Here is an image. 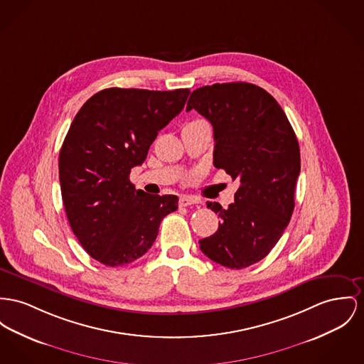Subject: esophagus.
I'll use <instances>...</instances> for the list:
<instances>
[{"label":"esophagus","instance_id":"esophagus-1","mask_svg":"<svg viewBox=\"0 0 364 364\" xmlns=\"http://www.w3.org/2000/svg\"><path fill=\"white\" fill-rule=\"evenodd\" d=\"M194 204H200V201L196 200L193 197H191V196H182L179 198V205L181 207H189V205H194Z\"/></svg>","mask_w":364,"mask_h":364}]
</instances>
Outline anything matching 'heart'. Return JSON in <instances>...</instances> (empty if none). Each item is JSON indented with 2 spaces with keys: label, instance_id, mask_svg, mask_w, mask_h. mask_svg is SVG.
I'll return each instance as SVG.
<instances>
[{
  "label": "heart",
  "instance_id": "b5f03b06",
  "mask_svg": "<svg viewBox=\"0 0 364 364\" xmlns=\"http://www.w3.org/2000/svg\"><path fill=\"white\" fill-rule=\"evenodd\" d=\"M198 122H205L204 120H200V119H196V120H192L191 122H188L186 125H193V124H198Z\"/></svg>",
  "mask_w": 364,
  "mask_h": 364
}]
</instances>
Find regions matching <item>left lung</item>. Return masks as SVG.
I'll return each mask as SVG.
<instances>
[{"instance_id": "left-lung-1", "label": "left lung", "mask_w": 364, "mask_h": 364, "mask_svg": "<svg viewBox=\"0 0 364 364\" xmlns=\"http://www.w3.org/2000/svg\"><path fill=\"white\" fill-rule=\"evenodd\" d=\"M192 109L213 124L214 166L240 182L226 210L207 201L220 223L198 242L200 250L222 267L254 265L279 242L295 207L301 171L295 132L276 99L250 82L197 88L186 112Z\"/></svg>"}]
</instances>
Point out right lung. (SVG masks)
I'll list each match as a JSON object with an SVG mask.
<instances>
[{
  "label": "right lung",
  "instance_id": "right-lung-1",
  "mask_svg": "<svg viewBox=\"0 0 364 364\" xmlns=\"http://www.w3.org/2000/svg\"><path fill=\"white\" fill-rule=\"evenodd\" d=\"M191 91L107 88L75 114L59 153V181L70 228L82 248L106 267L141 258L173 194H147L129 181L160 129L178 116Z\"/></svg>",
  "mask_w": 364,
  "mask_h": 364
}]
</instances>
